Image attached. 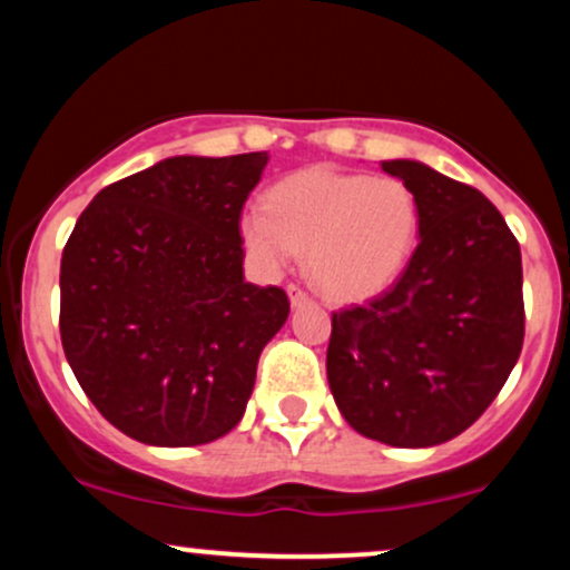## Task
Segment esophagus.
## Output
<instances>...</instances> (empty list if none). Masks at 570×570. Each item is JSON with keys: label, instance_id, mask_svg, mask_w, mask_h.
<instances>
[{"label": "esophagus", "instance_id": "obj_1", "mask_svg": "<svg viewBox=\"0 0 570 570\" xmlns=\"http://www.w3.org/2000/svg\"><path fill=\"white\" fill-rule=\"evenodd\" d=\"M286 294H289L292 307H299V305L311 303V294H307L299 284H289V286H286Z\"/></svg>", "mask_w": 570, "mask_h": 570}]
</instances>
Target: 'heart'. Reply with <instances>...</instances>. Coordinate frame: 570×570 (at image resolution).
Instances as JSON below:
<instances>
[{"label": "heart", "instance_id": "1", "mask_svg": "<svg viewBox=\"0 0 570 570\" xmlns=\"http://www.w3.org/2000/svg\"><path fill=\"white\" fill-rule=\"evenodd\" d=\"M417 230L421 208L402 179L326 166L289 174L271 187L265 208L240 217L259 265L276 271L305 252L313 284L343 303L389 289L415 252Z\"/></svg>", "mask_w": 570, "mask_h": 570}]
</instances>
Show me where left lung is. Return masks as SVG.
Here are the masks:
<instances>
[{
  "label": "left lung",
  "instance_id": "1",
  "mask_svg": "<svg viewBox=\"0 0 570 570\" xmlns=\"http://www.w3.org/2000/svg\"><path fill=\"white\" fill-rule=\"evenodd\" d=\"M421 208V244L391 289L332 313L326 377L358 434L431 448L466 431L525 337L520 244L480 189L417 160H385Z\"/></svg>",
  "mask_w": 570,
  "mask_h": 570
}]
</instances>
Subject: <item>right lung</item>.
Returning a JSON list of instances; mask_svg holds the SVG:
<instances>
[{
    "instance_id": "right-lung-1",
    "label": "right lung",
    "mask_w": 570,
    "mask_h": 570,
    "mask_svg": "<svg viewBox=\"0 0 570 570\" xmlns=\"http://www.w3.org/2000/svg\"><path fill=\"white\" fill-rule=\"evenodd\" d=\"M267 153L179 155L104 187L61 257V343L130 440L193 448L244 417L259 353L289 316L244 281L240 212Z\"/></svg>"
}]
</instances>
